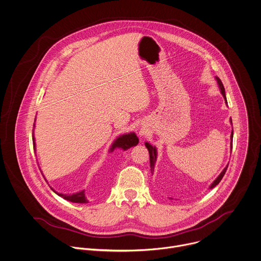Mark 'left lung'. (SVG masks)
Wrapping results in <instances>:
<instances>
[{"instance_id": "1", "label": "left lung", "mask_w": 261, "mask_h": 261, "mask_svg": "<svg viewBox=\"0 0 261 261\" xmlns=\"http://www.w3.org/2000/svg\"><path fill=\"white\" fill-rule=\"evenodd\" d=\"M216 80H217V82H218V84H219V87L221 89V93L223 94V96H224V98H225V101L227 102L226 93H225V88H224V85H223L222 81H221L218 77H216ZM230 121H231V123H232V118L230 119ZM232 139H233V132H232V134H231V141H232ZM145 145H146V147H147V149H148V151H149V154H150V166H151V172L153 173V171H154V166H155L156 159H157V150H156L155 147H153V146L150 145L149 143H146ZM231 148H232V143H231ZM227 168H228V165H227L226 168L221 172V174L218 176V178L212 183V185L210 186V188H214L216 185H218V184L220 183V181L222 180V178L224 177V175H225L226 171H227Z\"/></svg>"}]
</instances>
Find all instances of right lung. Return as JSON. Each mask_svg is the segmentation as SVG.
<instances>
[{
	"label": "right lung",
	"instance_id": "obj_1",
	"mask_svg": "<svg viewBox=\"0 0 261 261\" xmlns=\"http://www.w3.org/2000/svg\"><path fill=\"white\" fill-rule=\"evenodd\" d=\"M33 137V147L35 148V142H34V136ZM139 144V139L137 137V135L135 133H130V134H126V135H122V136H119L115 141L114 143L112 144L111 148H110V152H112L114 149L116 148H120L122 150H127L129 149L130 147H134V146H137ZM53 189V188H51ZM54 190V189H53ZM55 191V190H54ZM56 192V191H55ZM58 195L62 196L63 198L69 200V201H72V202H77V203H86L87 202V198L85 196V190H82L80 192H77V193H74V194H63V193H58L56 192Z\"/></svg>",
	"mask_w": 261,
	"mask_h": 261
}]
</instances>
